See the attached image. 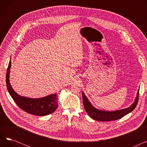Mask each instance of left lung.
I'll list each match as a JSON object with an SVG mask.
<instances>
[{
	"label": "left lung",
	"instance_id": "1",
	"mask_svg": "<svg viewBox=\"0 0 147 147\" xmlns=\"http://www.w3.org/2000/svg\"><path fill=\"white\" fill-rule=\"evenodd\" d=\"M139 91H140V89H138V90L136 96L135 98L134 103L129 107L120 110L113 111H104L96 109L95 107L92 105V104L89 101V99H88L85 94H84V92H82V97L84 110H85L87 114L92 119H93L95 120L107 121L120 119L123 116H125V115L132 112L135 109L138 102Z\"/></svg>",
	"mask_w": 147,
	"mask_h": 147
}]
</instances>
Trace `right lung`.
I'll return each instance as SVG.
<instances>
[{"mask_svg":"<svg viewBox=\"0 0 147 147\" xmlns=\"http://www.w3.org/2000/svg\"><path fill=\"white\" fill-rule=\"evenodd\" d=\"M11 67V61L10 60L6 72V87L13 101L20 109L28 113L38 116L49 115L57 110L58 105L57 93L39 98L25 97L17 94L12 89L9 82Z\"/></svg>","mask_w":147,"mask_h":147,"instance_id":"obj_1","label":"right lung"}]
</instances>
